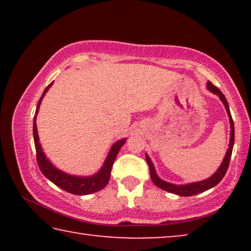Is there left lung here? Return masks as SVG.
<instances>
[{"label": "left lung", "instance_id": "left-lung-1", "mask_svg": "<svg viewBox=\"0 0 251 251\" xmlns=\"http://www.w3.org/2000/svg\"><path fill=\"white\" fill-rule=\"evenodd\" d=\"M207 90L219 96L220 100L223 101V104L225 105V108H226V110H227V114L229 117V124H230V139H229L228 150L226 151V155H225V157H224L222 165H220L219 168L216 171L214 175H211L209 178H207V179H205V180L190 182V184H186V185L172 184V182H167L163 179H160L158 175L156 174L155 166H154V164H152V161L151 160L150 156L145 154L146 161L148 164V167H150L151 178L152 182H154L157 187H159V188L166 190V192H168V193H173L175 195H178V196H194V195L203 193V192H206V190L212 188V187H215L216 185H218L224 178L225 174H226L228 166H229V161H230L233 143H235V126H233V121H232V117L230 114V109H229L228 101L223 93L219 91V88L216 87L215 85H212L211 82H207Z\"/></svg>", "mask_w": 251, "mask_h": 251}]
</instances>
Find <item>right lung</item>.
<instances>
[{
	"label": "right lung",
	"instance_id": "1",
	"mask_svg": "<svg viewBox=\"0 0 251 251\" xmlns=\"http://www.w3.org/2000/svg\"><path fill=\"white\" fill-rule=\"evenodd\" d=\"M53 85V82L50 83L48 87L45 88L43 94H42L41 99L37 103L35 115H34L33 120V136H34V144H35V150H36V158L37 164L43 175L50 179L53 184L56 185L59 188L65 190L67 193L74 194V195H90L93 193L99 192V190L103 189L104 187L108 184L109 178H110V172H112V167L114 161L116 159V156L118 151L124 145L127 138H122L120 141H117L113 144V146L110 147V150L107 154V157L104 161L103 166L94 175L91 176H76L71 175L62 172L61 169H58L50 163V160L46 157L44 154L43 150H42L39 134H37V127H36V115L39 113L40 106L42 103V100L44 99L46 93L49 92L50 87Z\"/></svg>",
	"mask_w": 251,
	"mask_h": 251
}]
</instances>
